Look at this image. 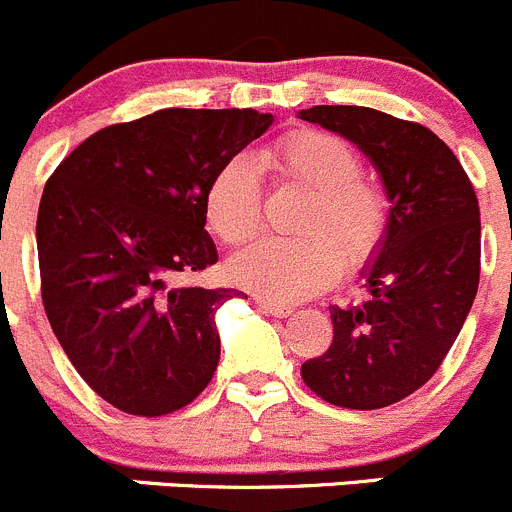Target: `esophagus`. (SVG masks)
<instances>
[{
    "label": "esophagus",
    "instance_id": "1",
    "mask_svg": "<svg viewBox=\"0 0 512 512\" xmlns=\"http://www.w3.org/2000/svg\"><path fill=\"white\" fill-rule=\"evenodd\" d=\"M256 304L261 307V312L271 314V317H279V320H284V317H289V314L294 312L292 307H287V304H276V302H269V299H256Z\"/></svg>",
    "mask_w": 512,
    "mask_h": 512
}]
</instances>
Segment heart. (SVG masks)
<instances>
[{"instance_id": "b5f03b06", "label": "heart", "mask_w": 512, "mask_h": 512, "mask_svg": "<svg viewBox=\"0 0 512 512\" xmlns=\"http://www.w3.org/2000/svg\"><path fill=\"white\" fill-rule=\"evenodd\" d=\"M259 167L304 185L309 200L299 218V238H261L236 253L228 274L238 287L269 302H299L327 289L342 261L363 266L388 231L383 190L360 177V157L342 137L327 131H294L259 154ZM210 231L225 243H241L261 223V182L251 159H225L203 198Z\"/></svg>"}]
</instances>
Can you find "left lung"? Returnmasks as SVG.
<instances>
[{
    "label": "left lung",
    "mask_w": 512,
    "mask_h": 512,
    "mask_svg": "<svg viewBox=\"0 0 512 512\" xmlns=\"http://www.w3.org/2000/svg\"><path fill=\"white\" fill-rule=\"evenodd\" d=\"M299 119L353 142L383 182L388 231L363 269L370 302L330 307V348L302 378L342 409H383L419 391L457 340L480 284V205L467 172L426 126L368 106Z\"/></svg>",
    "instance_id": "1"
}]
</instances>
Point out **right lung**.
I'll return each mask as SVG.
<instances>
[{
	"instance_id": "add662e5",
	"label": "right lung",
	"mask_w": 512,
	"mask_h": 512,
	"mask_svg": "<svg viewBox=\"0 0 512 512\" xmlns=\"http://www.w3.org/2000/svg\"><path fill=\"white\" fill-rule=\"evenodd\" d=\"M271 124L253 109L154 111L96 131L42 190V304L70 363L116 409L172 414L213 378L215 312L236 289L175 281L218 261L208 182Z\"/></svg>"
}]
</instances>
